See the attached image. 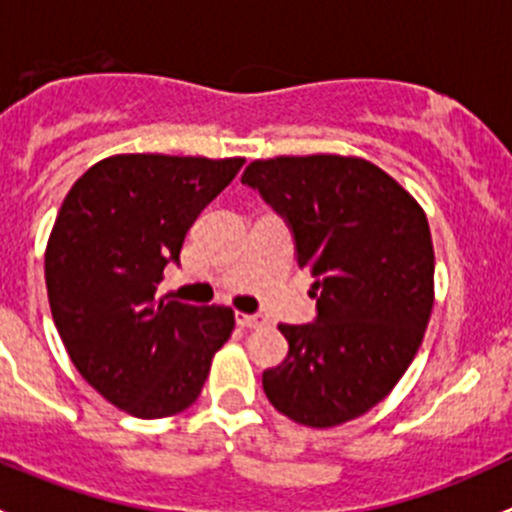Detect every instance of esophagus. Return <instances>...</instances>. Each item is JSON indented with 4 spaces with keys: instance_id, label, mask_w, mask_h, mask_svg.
Instances as JSON below:
<instances>
[{
    "instance_id": "esophagus-1",
    "label": "esophagus",
    "mask_w": 512,
    "mask_h": 512,
    "mask_svg": "<svg viewBox=\"0 0 512 512\" xmlns=\"http://www.w3.org/2000/svg\"><path fill=\"white\" fill-rule=\"evenodd\" d=\"M237 324H240L242 329H260L265 327L267 319L262 317V314H245V312H237Z\"/></svg>"
}]
</instances>
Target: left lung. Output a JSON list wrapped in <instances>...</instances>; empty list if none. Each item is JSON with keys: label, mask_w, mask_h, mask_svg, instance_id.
I'll use <instances>...</instances> for the list:
<instances>
[{"label": "left lung", "mask_w": 512, "mask_h": 512, "mask_svg": "<svg viewBox=\"0 0 512 512\" xmlns=\"http://www.w3.org/2000/svg\"><path fill=\"white\" fill-rule=\"evenodd\" d=\"M242 183L285 215L314 277L317 322L280 324L287 359L262 374L280 414L309 428L364 416L391 394L433 309V242L414 195L371 160H252Z\"/></svg>", "instance_id": "8db88e82"}]
</instances>
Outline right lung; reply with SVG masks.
Wrapping results in <instances>:
<instances>
[{"label":"right lung","instance_id":"add662e5","mask_svg":"<svg viewBox=\"0 0 512 512\" xmlns=\"http://www.w3.org/2000/svg\"><path fill=\"white\" fill-rule=\"evenodd\" d=\"M245 158L118 153L66 193L44 252L51 317L91 386L136 418L188 409L235 329L230 307L156 299L185 232Z\"/></svg>","mask_w":512,"mask_h":512}]
</instances>
